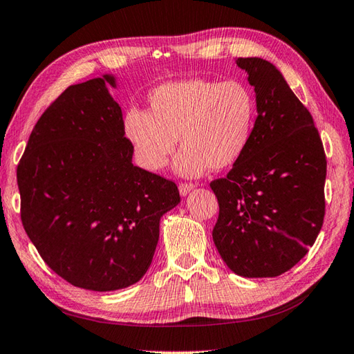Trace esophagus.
Here are the masks:
<instances>
[{
  "instance_id": "34e87169",
  "label": "esophagus",
  "mask_w": 354,
  "mask_h": 354,
  "mask_svg": "<svg viewBox=\"0 0 354 354\" xmlns=\"http://www.w3.org/2000/svg\"><path fill=\"white\" fill-rule=\"evenodd\" d=\"M194 188L196 186L192 183H182V185H178V192H180V196L185 197V196H188Z\"/></svg>"
}]
</instances>
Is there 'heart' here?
Listing matches in <instances>:
<instances>
[{
  "instance_id": "b5f03b06",
  "label": "heart",
  "mask_w": 354,
  "mask_h": 354,
  "mask_svg": "<svg viewBox=\"0 0 354 354\" xmlns=\"http://www.w3.org/2000/svg\"><path fill=\"white\" fill-rule=\"evenodd\" d=\"M148 103L151 112L132 108L124 115V134L146 169H163L178 137L183 149L174 169L183 177L231 168L248 149L256 97L239 80H176L152 89Z\"/></svg>"
}]
</instances>
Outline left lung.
I'll use <instances>...</instances> for the list:
<instances>
[{
	"label": "left lung",
	"mask_w": 354,
	"mask_h": 354,
	"mask_svg": "<svg viewBox=\"0 0 354 354\" xmlns=\"http://www.w3.org/2000/svg\"><path fill=\"white\" fill-rule=\"evenodd\" d=\"M256 92L257 118L248 149L225 178L212 240L242 277H276L301 260L322 228L326 160L308 109L263 58H237Z\"/></svg>",
	"instance_id": "left-lung-1"
}]
</instances>
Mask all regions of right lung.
Masks as SVG:
<instances>
[{"mask_svg": "<svg viewBox=\"0 0 354 354\" xmlns=\"http://www.w3.org/2000/svg\"><path fill=\"white\" fill-rule=\"evenodd\" d=\"M117 77L72 84L33 128L17 169L21 220L39 256L78 288L115 291L148 271L174 182L132 163Z\"/></svg>", "mask_w": 354, "mask_h": 354, "instance_id": "right-lung-1", "label": "right lung"}]
</instances>
